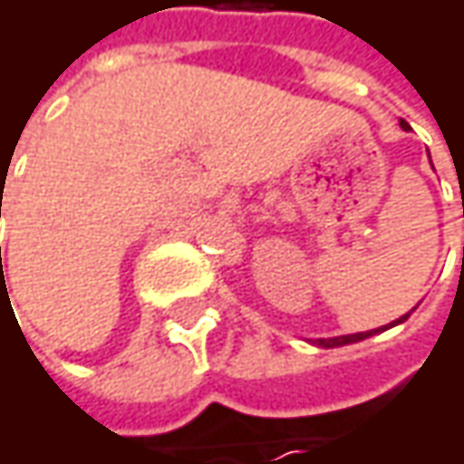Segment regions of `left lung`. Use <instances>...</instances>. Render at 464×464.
Instances as JSON below:
<instances>
[{
  "instance_id": "1",
  "label": "left lung",
  "mask_w": 464,
  "mask_h": 464,
  "mask_svg": "<svg viewBox=\"0 0 464 464\" xmlns=\"http://www.w3.org/2000/svg\"><path fill=\"white\" fill-rule=\"evenodd\" d=\"M401 126L406 129V121H401ZM414 312V309H411ZM409 312V314H411ZM409 314H403L401 320H395V323H390V327L392 324H401L409 320ZM379 330H387V324L384 327H376V330H365V333H352V335H335V338H317V341H312V343H317V346H323V349H333V346H343V343H357V341H362V338H368V335H373V333H379Z\"/></svg>"
}]
</instances>
